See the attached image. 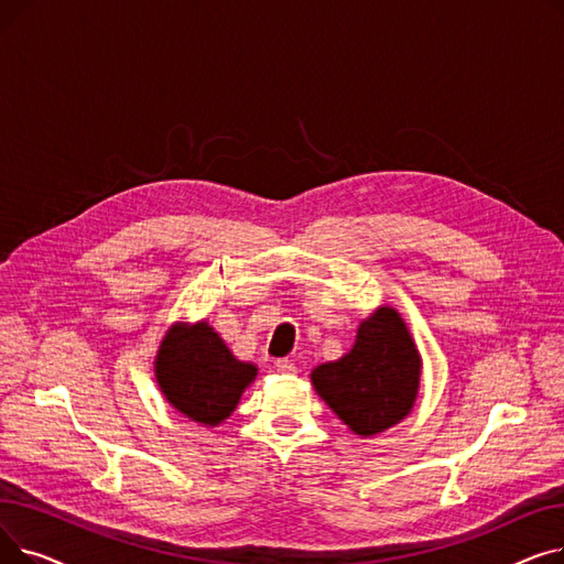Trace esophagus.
<instances>
[{"instance_id": "34e87169", "label": "esophagus", "mask_w": 564, "mask_h": 564, "mask_svg": "<svg viewBox=\"0 0 564 564\" xmlns=\"http://www.w3.org/2000/svg\"><path fill=\"white\" fill-rule=\"evenodd\" d=\"M274 368H276V372H281V375H297V366H294L292 359H276V361H274Z\"/></svg>"}]
</instances>
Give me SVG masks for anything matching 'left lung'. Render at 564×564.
<instances>
[{
  "label": "left lung",
  "mask_w": 564,
  "mask_h": 564,
  "mask_svg": "<svg viewBox=\"0 0 564 564\" xmlns=\"http://www.w3.org/2000/svg\"><path fill=\"white\" fill-rule=\"evenodd\" d=\"M317 395L359 436H375L409 416L421 387V354L391 306L359 324L343 359L311 372Z\"/></svg>",
  "instance_id": "8db88e82"
}]
</instances>
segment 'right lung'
<instances>
[{
  "mask_svg": "<svg viewBox=\"0 0 564 564\" xmlns=\"http://www.w3.org/2000/svg\"><path fill=\"white\" fill-rule=\"evenodd\" d=\"M256 375L258 368L237 361L207 322L173 324L155 357V377L171 406L210 427L230 416Z\"/></svg>",
  "mask_w": 564,
  "mask_h": 564,
  "instance_id": "1",
  "label": "right lung"
}]
</instances>
